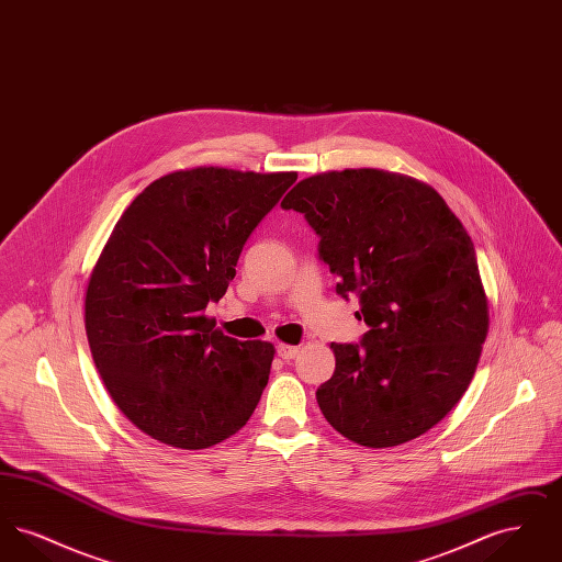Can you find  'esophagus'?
I'll return each mask as SVG.
<instances>
[{
	"label": "esophagus",
	"mask_w": 562,
	"mask_h": 562,
	"mask_svg": "<svg viewBox=\"0 0 562 562\" xmlns=\"http://www.w3.org/2000/svg\"><path fill=\"white\" fill-rule=\"evenodd\" d=\"M276 351H278V356H280L282 360H293V358L299 356V348H296V346H289V344H278Z\"/></svg>",
	"instance_id": "1"
}]
</instances>
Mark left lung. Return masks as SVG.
Returning <instances> with one entry per match:
<instances>
[{
    "label": "left lung",
    "mask_w": 562,
    "mask_h": 562,
    "mask_svg": "<svg viewBox=\"0 0 562 562\" xmlns=\"http://www.w3.org/2000/svg\"><path fill=\"white\" fill-rule=\"evenodd\" d=\"M284 211L305 214L337 293L360 296L369 330L330 344L335 373L316 401L351 442L398 447L434 428L468 390L488 333L474 241L442 195L376 168L296 183Z\"/></svg>",
    "instance_id": "left-lung-1"
}]
</instances>
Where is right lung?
Returning a JSON list of instances; mask_svg holds the SVG:
<instances>
[{
    "mask_svg": "<svg viewBox=\"0 0 562 562\" xmlns=\"http://www.w3.org/2000/svg\"><path fill=\"white\" fill-rule=\"evenodd\" d=\"M296 172L200 166L143 189L90 273L83 322L94 364L136 428L177 449L234 436L261 401L276 349L238 341L204 314L241 246Z\"/></svg>",
    "mask_w": 562,
    "mask_h": 562,
    "instance_id": "obj_1",
    "label": "right lung"
}]
</instances>
